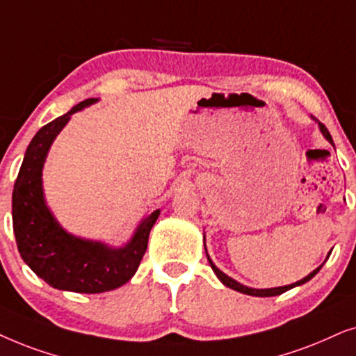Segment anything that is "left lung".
<instances>
[{"mask_svg":"<svg viewBox=\"0 0 356 356\" xmlns=\"http://www.w3.org/2000/svg\"><path fill=\"white\" fill-rule=\"evenodd\" d=\"M314 118V117H312ZM316 120V118H314ZM319 123V129H321V131H322V135L325 136V140L329 141L330 145L334 146V140H332V136H330V134H329V130L325 129V125L324 123H321V122H317ZM203 238H205V236H203ZM205 241V239H203ZM205 252H207V248H205ZM329 255H330V252H329ZM329 255H327V259H329ZM207 259H208V262H210V267L213 268V272L216 273V277L220 278V282L222 283V285H226L227 288H231V290H236V291H239V293H244V295H249V296H260V298H265V296H278V295H282V293H285V291H288V290H291V288H295V286H300V285H305L306 282H309L312 277H314V275L319 272V270L322 268V265L325 264V260H324V264L322 265H319V267H317L316 270H312V272L307 275V277H305L302 278V280H300V282H296V283H291V285H286V286H277V288H265V290H255V288H249V286H244V285H241L239 282H236V280H233V278L231 277H227L226 273H222L220 268L216 267L215 264H213V260L210 259V255H208V252H207Z\"/></svg>","mask_w":356,"mask_h":356,"instance_id":"8db88e82","label":"left lung"}]
</instances>
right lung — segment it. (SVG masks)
I'll list each match as a JSON object with an SVG mask.
<instances>
[{
  "instance_id": "add662e5",
  "label": "right lung",
  "mask_w": 356,
  "mask_h": 356,
  "mask_svg": "<svg viewBox=\"0 0 356 356\" xmlns=\"http://www.w3.org/2000/svg\"><path fill=\"white\" fill-rule=\"evenodd\" d=\"M97 102L86 99L37 131L27 146L13 191V229L24 262L50 286L74 293H104L134 277L148 248L159 210L145 218L123 248L66 233L47 207L42 169L51 143L74 112Z\"/></svg>"
}]
</instances>
